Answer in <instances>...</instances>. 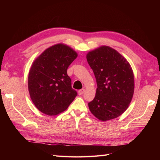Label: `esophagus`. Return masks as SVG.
<instances>
[{
  "label": "esophagus",
  "instance_id": "34e87169",
  "mask_svg": "<svg viewBox=\"0 0 160 160\" xmlns=\"http://www.w3.org/2000/svg\"><path fill=\"white\" fill-rule=\"evenodd\" d=\"M85 92V89H81V90H79V91H78V94L79 95H81L82 94H83V93Z\"/></svg>",
  "mask_w": 160,
  "mask_h": 160
}]
</instances>
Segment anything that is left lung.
Masks as SVG:
<instances>
[{"instance_id":"obj_1","label":"left lung","mask_w":160,"mask_h":160,"mask_svg":"<svg viewBox=\"0 0 160 160\" xmlns=\"http://www.w3.org/2000/svg\"><path fill=\"white\" fill-rule=\"evenodd\" d=\"M87 60L93 70L98 88L89 110L105 122L119 117L126 110L134 93V75L129 62L109 46L89 51Z\"/></svg>"}]
</instances>
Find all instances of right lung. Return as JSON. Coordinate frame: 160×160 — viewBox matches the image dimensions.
<instances>
[{
    "instance_id": "1",
    "label": "right lung",
    "mask_w": 160,
    "mask_h": 160,
    "mask_svg": "<svg viewBox=\"0 0 160 160\" xmlns=\"http://www.w3.org/2000/svg\"><path fill=\"white\" fill-rule=\"evenodd\" d=\"M78 56L63 43L47 48L33 61L28 77L30 98L35 107L47 115L65 111L77 95L71 88L67 69Z\"/></svg>"
}]
</instances>
